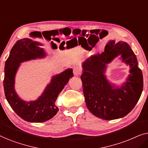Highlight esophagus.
Masks as SVG:
<instances>
[{
	"mask_svg": "<svg viewBox=\"0 0 148 148\" xmlns=\"http://www.w3.org/2000/svg\"><path fill=\"white\" fill-rule=\"evenodd\" d=\"M82 73V69L79 66H75L73 68V74L75 76H79Z\"/></svg>",
	"mask_w": 148,
	"mask_h": 148,
	"instance_id": "esophagus-1",
	"label": "esophagus"
}]
</instances>
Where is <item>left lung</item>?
Segmentation results:
<instances>
[{
    "mask_svg": "<svg viewBox=\"0 0 148 148\" xmlns=\"http://www.w3.org/2000/svg\"><path fill=\"white\" fill-rule=\"evenodd\" d=\"M121 56L130 67L126 82L116 86L104 73L107 64ZM81 79L87 108L94 116L104 120H114L128 114L138 102L143 91V74L136 56L127 42L110 40L101 54L92 55L82 64Z\"/></svg>",
    "mask_w": 148,
    "mask_h": 148,
    "instance_id": "obj_1",
    "label": "left lung"
}]
</instances>
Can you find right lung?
<instances>
[{
  "instance_id": "obj_1",
  "label": "right lung",
  "mask_w": 148,
  "mask_h": 148,
  "mask_svg": "<svg viewBox=\"0 0 148 148\" xmlns=\"http://www.w3.org/2000/svg\"><path fill=\"white\" fill-rule=\"evenodd\" d=\"M43 44L29 38L19 40L13 46L5 65L4 90L7 102L18 116L27 122L43 123L52 119L58 111L55 102L58 94L73 77L72 69L52 77L41 96L34 101L23 100L15 89V79L21 62L46 57Z\"/></svg>"
}]
</instances>
